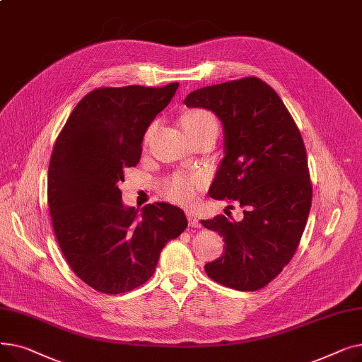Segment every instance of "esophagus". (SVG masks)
Here are the masks:
<instances>
[{
    "mask_svg": "<svg viewBox=\"0 0 362 362\" xmlns=\"http://www.w3.org/2000/svg\"><path fill=\"white\" fill-rule=\"evenodd\" d=\"M186 214H187V221H189V224H191L192 227H201V221H199V218L197 217L195 213L187 211Z\"/></svg>",
    "mask_w": 362,
    "mask_h": 362,
    "instance_id": "34e87169",
    "label": "esophagus"
}]
</instances>
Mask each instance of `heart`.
I'll return each mask as SVG.
<instances>
[{
	"mask_svg": "<svg viewBox=\"0 0 362 362\" xmlns=\"http://www.w3.org/2000/svg\"><path fill=\"white\" fill-rule=\"evenodd\" d=\"M180 124L187 135L202 130L218 133V120L213 112L205 110H191L185 112L180 117ZM152 129L154 127H149L146 132V139L149 138ZM202 185L204 179L198 175H175L163 185V194L175 202L189 204L195 201Z\"/></svg>",
	"mask_w": 362,
	"mask_h": 362,
	"instance_id": "obj_1",
	"label": "heart"
}]
</instances>
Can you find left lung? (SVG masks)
<instances>
[{"instance_id":"obj_1","label":"left lung","mask_w":362,"mask_h":362,"mask_svg":"<svg viewBox=\"0 0 362 362\" xmlns=\"http://www.w3.org/2000/svg\"><path fill=\"white\" fill-rule=\"evenodd\" d=\"M185 104L210 110L223 126L224 157L208 194L243 208L239 221L201 220L226 243L205 272L227 288L261 289L289 264L308 220L313 186L300 133L276 90L258 78L197 89Z\"/></svg>"}]
</instances>
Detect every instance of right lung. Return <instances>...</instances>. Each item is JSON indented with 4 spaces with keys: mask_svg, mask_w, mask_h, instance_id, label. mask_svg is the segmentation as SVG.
<instances>
[{
    "mask_svg": "<svg viewBox=\"0 0 362 362\" xmlns=\"http://www.w3.org/2000/svg\"><path fill=\"white\" fill-rule=\"evenodd\" d=\"M179 88L95 89L76 105L57 138L48 168V205L60 250L88 286L123 293L156 272L165 243L187 227L179 206L142 210L122 201L123 170L135 167L148 126Z\"/></svg>",
    "mask_w": 362,
    "mask_h": 362,
    "instance_id": "right-lung-1",
    "label": "right lung"
}]
</instances>
